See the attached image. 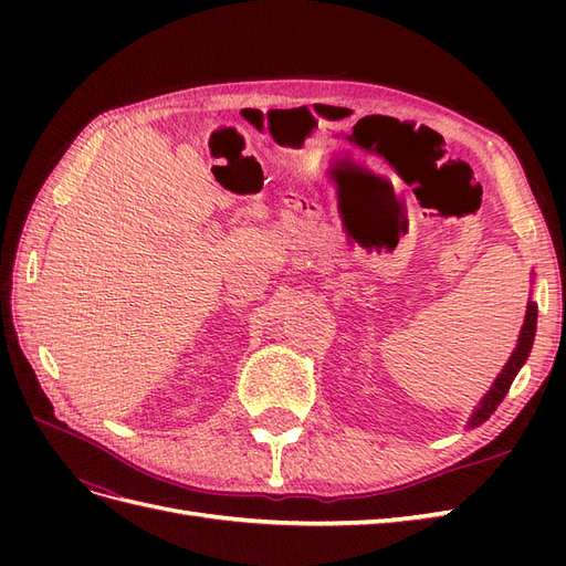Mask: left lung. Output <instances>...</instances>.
Instances as JSON below:
<instances>
[{
  "label": "left lung",
  "mask_w": 566,
  "mask_h": 566,
  "mask_svg": "<svg viewBox=\"0 0 566 566\" xmlns=\"http://www.w3.org/2000/svg\"><path fill=\"white\" fill-rule=\"evenodd\" d=\"M536 321H538V306L534 300H528L526 304V316H524V325L520 331V339H517V347L512 352V356L507 358V364L503 366V370L499 373V378L493 380V385L489 387V391L479 401V406L472 410V416L468 420V430L472 427H479L482 422H486L493 410L501 406V401L505 399V394L512 385V380L517 378L520 368L526 364V358L531 354V347H534V337H536Z\"/></svg>",
  "instance_id": "8db88e82"
}]
</instances>
